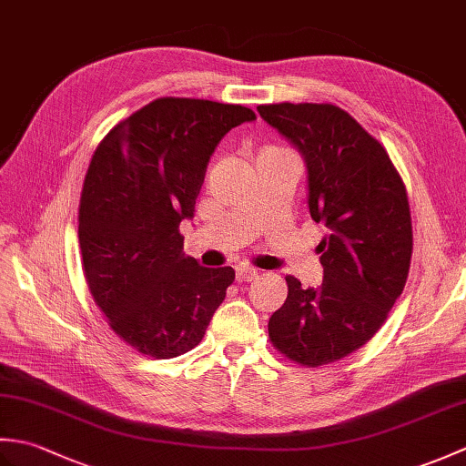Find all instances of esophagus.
<instances>
[{"label": "esophagus", "mask_w": 466, "mask_h": 466, "mask_svg": "<svg viewBox=\"0 0 466 466\" xmlns=\"http://www.w3.org/2000/svg\"><path fill=\"white\" fill-rule=\"evenodd\" d=\"M256 276H258V270L256 268H248V266H242V268L236 270V280L238 284H246V282H252Z\"/></svg>", "instance_id": "34e87169"}]
</instances>
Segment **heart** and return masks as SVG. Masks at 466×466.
<instances>
[{"instance_id":"obj_1","label":"heart","mask_w":466,"mask_h":466,"mask_svg":"<svg viewBox=\"0 0 466 466\" xmlns=\"http://www.w3.org/2000/svg\"><path fill=\"white\" fill-rule=\"evenodd\" d=\"M272 152H280V150H279V147H262L258 157H262V156H266V154H272ZM258 157H256V160H258Z\"/></svg>"}]
</instances>
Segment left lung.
<instances>
[{
	"label": "left lung",
	"instance_id": "left-lung-1",
	"mask_svg": "<svg viewBox=\"0 0 466 466\" xmlns=\"http://www.w3.org/2000/svg\"><path fill=\"white\" fill-rule=\"evenodd\" d=\"M302 154L309 208L326 226L319 244L324 280L289 296L268 320L272 344L302 366L336 362L359 350L402 294L412 256L407 187L379 140L332 104L258 106Z\"/></svg>",
	"mask_w": 466,
	"mask_h": 466
}]
</instances>
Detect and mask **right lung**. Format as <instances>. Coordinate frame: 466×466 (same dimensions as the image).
Segmentation results:
<instances>
[{
  "mask_svg": "<svg viewBox=\"0 0 466 466\" xmlns=\"http://www.w3.org/2000/svg\"><path fill=\"white\" fill-rule=\"evenodd\" d=\"M250 107L157 97L96 147L80 200L84 274L110 329L134 350L176 359L200 344L234 270L184 254L206 166Z\"/></svg>",
  "mask_w": 466,
  "mask_h": 466,
  "instance_id": "1",
  "label": "right lung"
}]
</instances>
